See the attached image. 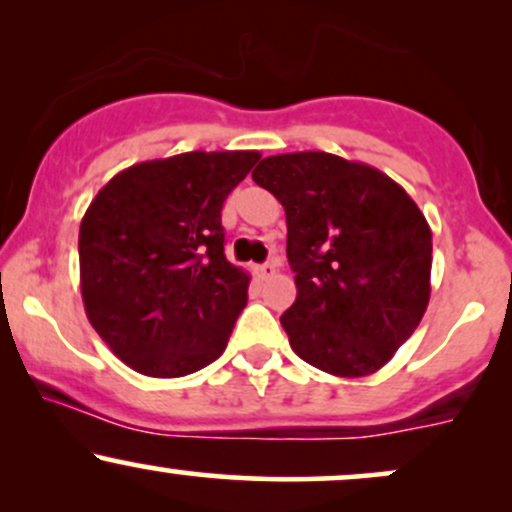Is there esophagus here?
I'll use <instances>...</instances> for the list:
<instances>
[{
    "label": "esophagus",
    "mask_w": 512,
    "mask_h": 512,
    "mask_svg": "<svg viewBox=\"0 0 512 512\" xmlns=\"http://www.w3.org/2000/svg\"><path fill=\"white\" fill-rule=\"evenodd\" d=\"M257 274H260L262 279H269V276H274L276 274V262L272 260V262L260 264V267H257Z\"/></svg>",
    "instance_id": "obj_1"
}]
</instances>
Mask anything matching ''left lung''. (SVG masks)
<instances>
[{"label":"left lung","mask_w":512,"mask_h":512,"mask_svg":"<svg viewBox=\"0 0 512 512\" xmlns=\"http://www.w3.org/2000/svg\"><path fill=\"white\" fill-rule=\"evenodd\" d=\"M252 180L286 211L291 349L339 378L383 368L431 298V228L414 199L378 168L325 151L262 158Z\"/></svg>","instance_id":"obj_1"}]
</instances>
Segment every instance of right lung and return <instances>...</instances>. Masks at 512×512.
<instances>
[{
  "mask_svg": "<svg viewBox=\"0 0 512 512\" xmlns=\"http://www.w3.org/2000/svg\"><path fill=\"white\" fill-rule=\"evenodd\" d=\"M257 151H190L117 173L79 228L81 296L113 354L182 378L226 349L250 274L223 255L221 209Z\"/></svg>",
  "mask_w": 512,
  "mask_h": 512,
  "instance_id": "obj_1",
  "label": "right lung"
}]
</instances>
